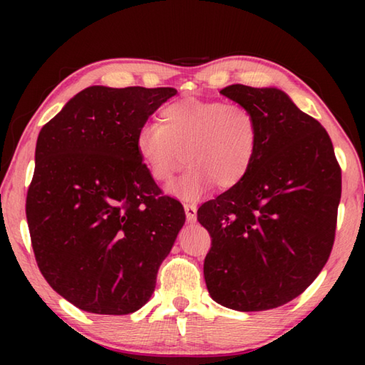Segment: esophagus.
Here are the masks:
<instances>
[{
  "instance_id": "1",
  "label": "esophagus",
  "mask_w": 365,
  "mask_h": 365,
  "mask_svg": "<svg viewBox=\"0 0 365 365\" xmlns=\"http://www.w3.org/2000/svg\"><path fill=\"white\" fill-rule=\"evenodd\" d=\"M185 207V215H187V222H196V212H197V207L195 205H190V202H187V205L183 206Z\"/></svg>"
}]
</instances>
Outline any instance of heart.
Instances as JSON below:
<instances>
[{
    "mask_svg": "<svg viewBox=\"0 0 365 365\" xmlns=\"http://www.w3.org/2000/svg\"><path fill=\"white\" fill-rule=\"evenodd\" d=\"M259 146L250 108L222 100L185 98L160 109L159 123H145L135 148L150 175L168 185L187 158L191 168L172 193L196 200L215 183L232 188L248 175Z\"/></svg>",
    "mask_w": 365,
    "mask_h": 365,
    "instance_id": "b5f03b06",
    "label": "heart"
}]
</instances>
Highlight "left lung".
I'll list each match as a JSON object with an SVG mask.
<instances>
[{"mask_svg":"<svg viewBox=\"0 0 365 365\" xmlns=\"http://www.w3.org/2000/svg\"><path fill=\"white\" fill-rule=\"evenodd\" d=\"M220 93L257 120L256 159L242 182L197 209L211 235V298L242 312L287 304L316 280L335 242L341 169L319 120L274 86Z\"/></svg>","mask_w":365,"mask_h":365,"instance_id":"obj_1","label":"left lung"}]
</instances>
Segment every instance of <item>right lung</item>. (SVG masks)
Returning <instances> with one entry per match:
<instances>
[{
    "instance_id": "add662e5",
    "label": "right lung",
    "mask_w": 365,
    "mask_h": 365,
    "mask_svg": "<svg viewBox=\"0 0 365 365\" xmlns=\"http://www.w3.org/2000/svg\"><path fill=\"white\" fill-rule=\"evenodd\" d=\"M175 95L93 85L40 130L26 202L32 248L49 287L82 311L145 306L185 224L135 148L140 127Z\"/></svg>"
}]
</instances>
